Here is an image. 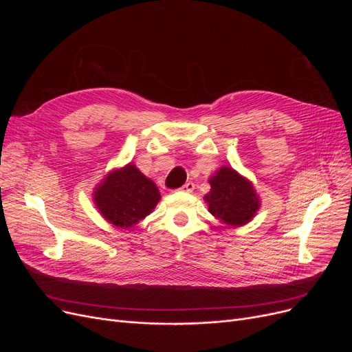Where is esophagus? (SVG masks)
Segmentation results:
<instances>
[{"label": "esophagus", "mask_w": 352, "mask_h": 352, "mask_svg": "<svg viewBox=\"0 0 352 352\" xmlns=\"http://www.w3.org/2000/svg\"><path fill=\"white\" fill-rule=\"evenodd\" d=\"M194 188H195V186H194V182H186L184 184V186L181 187V191H184V192H192L194 191Z\"/></svg>", "instance_id": "obj_1"}]
</instances>
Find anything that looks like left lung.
<instances>
[{
    "label": "left lung",
    "mask_w": 352,
    "mask_h": 352,
    "mask_svg": "<svg viewBox=\"0 0 352 352\" xmlns=\"http://www.w3.org/2000/svg\"><path fill=\"white\" fill-rule=\"evenodd\" d=\"M208 182L211 190L204 197L208 211L231 228L248 224L261 208V198L252 182L228 165L219 166Z\"/></svg>",
    "instance_id": "8db88e82"
}]
</instances>
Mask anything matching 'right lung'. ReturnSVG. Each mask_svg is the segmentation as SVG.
<instances>
[{"mask_svg":"<svg viewBox=\"0 0 352 352\" xmlns=\"http://www.w3.org/2000/svg\"><path fill=\"white\" fill-rule=\"evenodd\" d=\"M161 199L155 182L133 162L111 170L97 184L92 201L101 217L113 227L134 228L150 215Z\"/></svg>","mask_w":352,"mask_h":352,"instance_id":"1","label":"right lung"}]
</instances>
